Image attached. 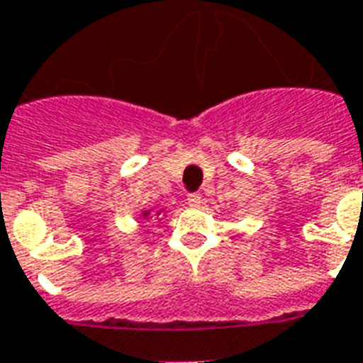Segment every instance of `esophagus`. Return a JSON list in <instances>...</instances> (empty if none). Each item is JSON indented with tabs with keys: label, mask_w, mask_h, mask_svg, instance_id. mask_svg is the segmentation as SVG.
Masks as SVG:
<instances>
[{
	"label": "esophagus",
	"mask_w": 363,
	"mask_h": 363,
	"mask_svg": "<svg viewBox=\"0 0 363 363\" xmlns=\"http://www.w3.org/2000/svg\"><path fill=\"white\" fill-rule=\"evenodd\" d=\"M186 201H188V205H190V207H199V205L203 203V197H201V194H197V191H191V194H188Z\"/></svg>",
	"instance_id": "esophagus-1"
}]
</instances>
